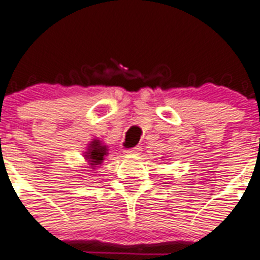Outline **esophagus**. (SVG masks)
I'll return each mask as SVG.
<instances>
[{
	"label": "esophagus",
	"instance_id": "obj_1",
	"mask_svg": "<svg viewBox=\"0 0 260 260\" xmlns=\"http://www.w3.org/2000/svg\"><path fill=\"white\" fill-rule=\"evenodd\" d=\"M124 152H125V155H139L142 152V148L140 147H134V148L124 151Z\"/></svg>",
	"mask_w": 260,
	"mask_h": 260
}]
</instances>
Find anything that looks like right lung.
I'll list each match as a JSON object with an SVG mask.
<instances>
[{
	"label": "right lung",
	"instance_id": "add662e5",
	"mask_svg": "<svg viewBox=\"0 0 260 260\" xmlns=\"http://www.w3.org/2000/svg\"><path fill=\"white\" fill-rule=\"evenodd\" d=\"M106 155H108V147L104 146L101 140L94 139L93 142H90L89 147H87V151L85 152L83 156H85L87 163L91 166L90 169H95L100 165H102Z\"/></svg>",
	"mask_w": 260,
	"mask_h": 260
}]
</instances>
